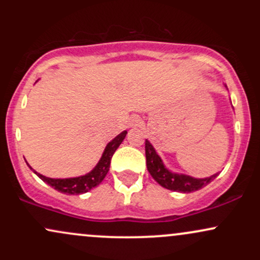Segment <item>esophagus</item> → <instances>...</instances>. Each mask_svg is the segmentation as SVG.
I'll return each instance as SVG.
<instances>
[{
  "label": "esophagus",
  "instance_id": "esophagus-1",
  "mask_svg": "<svg viewBox=\"0 0 260 260\" xmlns=\"http://www.w3.org/2000/svg\"><path fill=\"white\" fill-rule=\"evenodd\" d=\"M139 120L138 117H132V126H137V123H138Z\"/></svg>",
  "mask_w": 260,
  "mask_h": 260
}]
</instances>
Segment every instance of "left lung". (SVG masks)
<instances>
[{
  "label": "left lung",
  "instance_id": "8db88e82",
  "mask_svg": "<svg viewBox=\"0 0 260 260\" xmlns=\"http://www.w3.org/2000/svg\"><path fill=\"white\" fill-rule=\"evenodd\" d=\"M145 157H147V168L149 174L154 178L160 186L174 192L181 193H190L201 189L210 183L211 181L215 180L217 175L215 174L207 178H193L190 176L172 174L168 169L164 166L162 160L157 155L153 145L149 143V140H145Z\"/></svg>",
  "mask_w": 260,
  "mask_h": 260
}]
</instances>
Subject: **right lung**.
Here are the masks:
<instances>
[{
    "label": "right lung",
    "instance_id": "right-lung-1",
    "mask_svg": "<svg viewBox=\"0 0 260 260\" xmlns=\"http://www.w3.org/2000/svg\"><path fill=\"white\" fill-rule=\"evenodd\" d=\"M127 131H123L121 134H118L115 139H112L109 144L106 145L105 151H104L103 156L98 165L91 170L89 174L84 176H80V177H74V178H49L45 177V176L38 174L37 171H34L39 177L41 178L44 182H46L49 186L55 188L58 192L64 193V194H83L86 193L88 190L92 189L103 182L105 176L107 175L110 169V164H111V157L115 154L116 149L120 147V144L123 142L124 137H126ZM30 168V166H29Z\"/></svg>",
    "mask_w": 260,
    "mask_h": 260
}]
</instances>
